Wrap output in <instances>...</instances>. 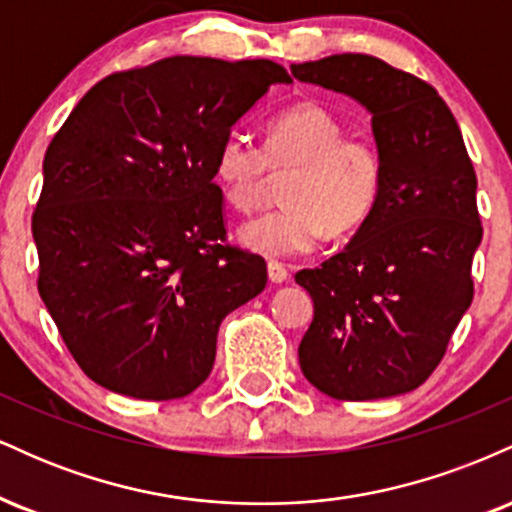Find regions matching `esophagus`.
Returning <instances> with one entry per match:
<instances>
[{"mask_svg": "<svg viewBox=\"0 0 512 512\" xmlns=\"http://www.w3.org/2000/svg\"><path fill=\"white\" fill-rule=\"evenodd\" d=\"M267 274L272 284H284V281H289V269H286L281 262H269Z\"/></svg>", "mask_w": 512, "mask_h": 512, "instance_id": "obj_1", "label": "esophagus"}]
</instances>
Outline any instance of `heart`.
<instances>
[{"label":"heart","instance_id":"1","mask_svg":"<svg viewBox=\"0 0 512 512\" xmlns=\"http://www.w3.org/2000/svg\"><path fill=\"white\" fill-rule=\"evenodd\" d=\"M284 207L238 231L245 248L267 257L305 255L325 231L344 238L373 214L383 187V161L363 137H344V125L325 105L303 101L264 127V146L228 134L214 156V180L228 207L250 211L262 202L272 173H286Z\"/></svg>","mask_w":512,"mask_h":512}]
</instances>
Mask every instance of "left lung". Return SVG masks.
Here are the masks:
<instances>
[{
  "label": "left lung",
  "instance_id": "obj_1",
  "mask_svg": "<svg viewBox=\"0 0 512 512\" xmlns=\"http://www.w3.org/2000/svg\"><path fill=\"white\" fill-rule=\"evenodd\" d=\"M291 74L361 103L383 161L380 197L354 240L296 274L315 303L301 370L344 402L404 395L436 370L472 305L477 173L450 108L414 74L354 52Z\"/></svg>",
  "mask_w": 512,
  "mask_h": 512
}]
</instances>
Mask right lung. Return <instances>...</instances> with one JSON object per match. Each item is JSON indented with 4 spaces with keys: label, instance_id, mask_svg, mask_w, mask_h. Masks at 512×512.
<instances>
[{
    "label": "right lung",
    "instance_id": "right-lung-1",
    "mask_svg": "<svg viewBox=\"0 0 512 512\" xmlns=\"http://www.w3.org/2000/svg\"><path fill=\"white\" fill-rule=\"evenodd\" d=\"M289 81L269 60L166 57L105 76L55 134L38 291L93 383L166 402L209 378L221 320L267 286L262 257L226 243L214 156Z\"/></svg>",
    "mask_w": 512,
    "mask_h": 512
}]
</instances>
